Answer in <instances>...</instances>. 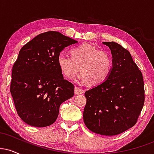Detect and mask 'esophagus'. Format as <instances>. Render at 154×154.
<instances>
[{
  "label": "esophagus",
  "instance_id": "1",
  "mask_svg": "<svg viewBox=\"0 0 154 154\" xmlns=\"http://www.w3.org/2000/svg\"><path fill=\"white\" fill-rule=\"evenodd\" d=\"M84 93V91H83V90L81 89L79 87H76L75 88V95H79V94H82V93Z\"/></svg>",
  "mask_w": 154,
  "mask_h": 154
}]
</instances>
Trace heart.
Returning <instances> with one entry per match:
<instances>
[{
    "label": "heart",
    "mask_w": 154,
    "mask_h": 154,
    "mask_svg": "<svg viewBox=\"0 0 154 154\" xmlns=\"http://www.w3.org/2000/svg\"><path fill=\"white\" fill-rule=\"evenodd\" d=\"M71 55L61 53L57 58L60 69L68 78L73 79L81 70L82 73L77 77V81L98 85L109 77L112 67V58L106 51L85 43L73 48Z\"/></svg>",
    "instance_id": "obj_1"
}]
</instances>
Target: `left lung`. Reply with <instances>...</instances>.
Wrapping results in <instances>:
<instances>
[{
    "label": "left lung",
    "mask_w": 154,
    "mask_h": 154,
    "mask_svg": "<svg viewBox=\"0 0 154 154\" xmlns=\"http://www.w3.org/2000/svg\"><path fill=\"white\" fill-rule=\"evenodd\" d=\"M112 54L107 79L85 93L86 127L100 135H119L137 122L145 100L143 75L127 49L115 42H103Z\"/></svg>",
    "instance_id": "left-lung-1"
}]
</instances>
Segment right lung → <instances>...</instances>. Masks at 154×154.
Instances as JSON below:
<instances>
[{"mask_svg": "<svg viewBox=\"0 0 154 154\" xmlns=\"http://www.w3.org/2000/svg\"><path fill=\"white\" fill-rule=\"evenodd\" d=\"M77 40L59 32L37 35L21 48L12 68L10 91L19 117L27 125L44 128L55 122L59 107L75 94L63 79L57 58Z\"/></svg>", "mask_w": 154, "mask_h": 154, "instance_id": "1", "label": "right lung"}]
</instances>
